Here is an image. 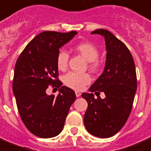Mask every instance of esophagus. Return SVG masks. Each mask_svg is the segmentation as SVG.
<instances>
[{
	"label": "esophagus",
	"instance_id": "esophagus-1",
	"mask_svg": "<svg viewBox=\"0 0 151 151\" xmlns=\"http://www.w3.org/2000/svg\"><path fill=\"white\" fill-rule=\"evenodd\" d=\"M75 94H76V96H77V97H79V96H81V93L80 92H78V91H76Z\"/></svg>",
	"mask_w": 151,
	"mask_h": 151
}]
</instances>
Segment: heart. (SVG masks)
Listing matches in <instances>:
<instances>
[{
	"mask_svg": "<svg viewBox=\"0 0 151 151\" xmlns=\"http://www.w3.org/2000/svg\"><path fill=\"white\" fill-rule=\"evenodd\" d=\"M75 50L79 52L88 61V68L93 72H96L101 67L98 60L99 50L96 46L90 42H79L75 46ZM69 54L65 50H60L57 54L56 65L59 70H65L68 66ZM63 82L69 88L75 90H82L91 82L90 75L87 73L70 72L63 77Z\"/></svg>",
	"mask_w": 151,
	"mask_h": 151,
	"instance_id": "1",
	"label": "heart"
}]
</instances>
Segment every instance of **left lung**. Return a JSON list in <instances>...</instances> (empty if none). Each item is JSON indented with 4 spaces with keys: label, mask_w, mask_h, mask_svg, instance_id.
<instances>
[{
    "label": "left lung",
    "mask_w": 151,
    "mask_h": 151,
    "mask_svg": "<svg viewBox=\"0 0 151 151\" xmlns=\"http://www.w3.org/2000/svg\"><path fill=\"white\" fill-rule=\"evenodd\" d=\"M92 34L104 37L106 63L102 74L91 86L90 93L81 95L88 102L84 124L94 136L109 138L124 127L132 111L137 89L136 71L133 57L124 42L107 30H95ZM97 90L105 93V99L94 98L92 93Z\"/></svg>",
    "instance_id": "8db88e82"
}]
</instances>
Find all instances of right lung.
Listing matches in <instances>:
<instances>
[{"mask_svg": "<svg viewBox=\"0 0 151 151\" xmlns=\"http://www.w3.org/2000/svg\"><path fill=\"white\" fill-rule=\"evenodd\" d=\"M78 34L43 32L22 51L15 65L12 90L22 121L32 134L52 138L63 131L74 102V91L58 79L56 57L59 48ZM49 85L60 88L57 97L45 93Z\"/></svg>", "mask_w": 151, "mask_h": 151, "instance_id": "right-lung-1", "label": "right lung"}]
</instances>
